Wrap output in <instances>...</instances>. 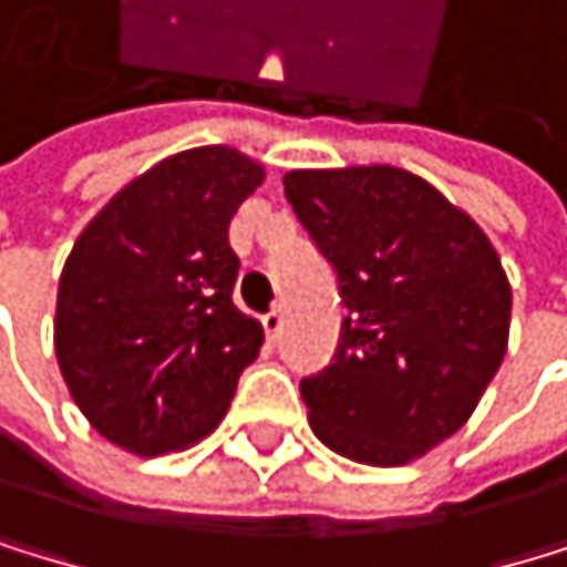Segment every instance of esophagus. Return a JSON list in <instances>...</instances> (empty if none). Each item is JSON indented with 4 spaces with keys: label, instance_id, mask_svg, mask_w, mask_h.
Segmentation results:
<instances>
[{
    "label": "esophagus",
    "instance_id": "1",
    "mask_svg": "<svg viewBox=\"0 0 567 567\" xmlns=\"http://www.w3.org/2000/svg\"><path fill=\"white\" fill-rule=\"evenodd\" d=\"M260 327H265L268 341L275 344V341H278V334H281V327H286V313H281V310H268L265 317H260Z\"/></svg>",
    "mask_w": 567,
    "mask_h": 567
}]
</instances>
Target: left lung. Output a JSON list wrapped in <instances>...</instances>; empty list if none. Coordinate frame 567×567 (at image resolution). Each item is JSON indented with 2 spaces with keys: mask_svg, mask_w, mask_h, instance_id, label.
Here are the masks:
<instances>
[{
  "mask_svg": "<svg viewBox=\"0 0 567 567\" xmlns=\"http://www.w3.org/2000/svg\"><path fill=\"white\" fill-rule=\"evenodd\" d=\"M286 198L338 275L334 359L299 383L317 439L401 467L474 414L505 359L513 289L467 212L398 166L292 169Z\"/></svg>",
  "mask_w": 567,
  "mask_h": 567,
  "instance_id": "obj_1",
  "label": "left lung"
}]
</instances>
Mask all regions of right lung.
Masks as SVG:
<instances>
[{"mask_svg":"<svg viewBox=\"0 0 567 567\" xmlns=\"http://www.w3.org/2000/svg\"><path fill=\"white\" fill-rule=\"evenodd\" d=\"M265 181L250 156H166L96 212L59 278L54 355L90 425L135 456L223 422L265 331L233 307L229 223Z\"/></svg>","mask_w":567,"mask_h":567,"instance_id":"obj_1","label":"right lung"}]
</instances>
